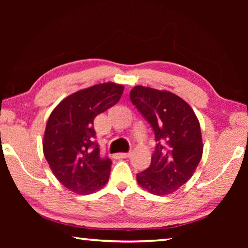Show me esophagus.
<instances>
[{"instance_id": "obj_1", "label": "esophagus", "mask_w": 248, "mask_h": 248, "mask_svg": "<svg viewBox=\"0 0 248 248\" xmlns=\"http://www.w3.org/2000/svg\"><path fill=\"white\" fill-rule=\"evenodd\" d=\"M130 156H131V152H129V153H118L116 155L117 158H128Z\"/></svg>"}]
</instances>
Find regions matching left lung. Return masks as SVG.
<instances>
[{"label": "left lung", "mask_w": 248, "mask_h": 248, "mask_svg": "<svg viewBox=\"0 0 248 248\" xmlns=\"http://www.w3.org/2000/svg\"><path fill=\"white\" fill-rule=\"evenodd\" d=\"M130 99L157 141L151 165L137 174V182L153 195L171 194L190 179L202 157L199 120L189 105L169 91L138 85Z\"/></svg>", "instance_id": "8db88e82"}]
</instances>
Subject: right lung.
Listing matches in <instances>:
<instances>
[{
    "label": "right lung",
    "mask_w": 248,
    "mask_h": 248,
    "mask_svg": "<svg viewBox=\"0 0 248 248\" xmlns=\"http://www.w3.org/2000/svg\"><path fill=\"white\" fill-rule=\"evenodd\" d=\"M124 89L112 82L96 84L69 95L50 114L45 157L59 182L75 194H92L108 182L111 161L100 157L94 119L119 102Z\"/></svg>",
    "instance_id": "1"
}]
</instances>
